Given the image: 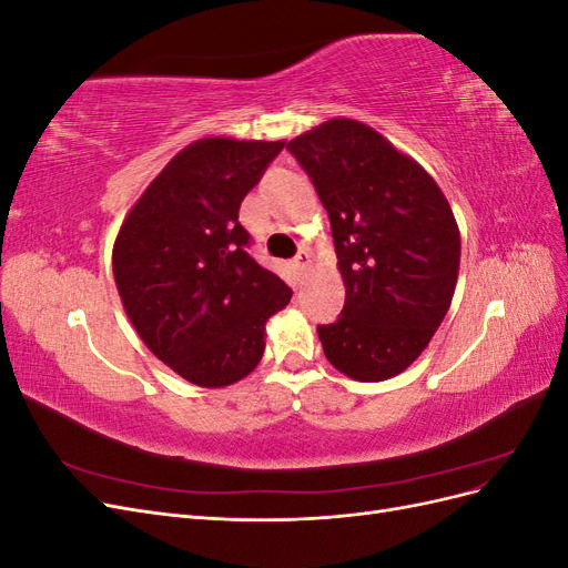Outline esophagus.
Wrapping results in <instances>:
<instances>
[{"label":"esophagus","mask_w":568,"mask_h":568,"mask_svg":"<svg viewBox=\"0 0 568 568\" xmlns=\"http://www.w3.org/2000/svg\"><path fill=\"white\" fill-rule=\"evenodd\" d=\"M311 263H313V257H311V253H307V251H301V253L294 257V265H296L298 272H305L307 267H311Z\"/></svg>","instance_id":"esophagus-1"}]
</instances>
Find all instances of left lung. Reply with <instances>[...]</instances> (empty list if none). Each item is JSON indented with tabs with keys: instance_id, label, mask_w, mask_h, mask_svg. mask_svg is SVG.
<instances>
[{
	"instance_id": "1",
	"label": "left lung",
	"mask_w": 568,
	"mask_h": 568,
	"mask_svg": "<svg viewBox=\"0 0 568 568\" xmlns=\"http://www.w3.org/2000/svg\"><path fill=\"white\" fill-rule=\"evenodd\" d=\"M329 213L346 303L317 334L329 363L355 382L407 369L448 313L459 230L426 170L365 123L332 118L291 140Z\"/></svg>"
}]
</instances>
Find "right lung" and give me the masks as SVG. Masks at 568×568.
I'll return each instance as SVG.
<instances>
[{"instance_id": "1", "label": "right lung", "mask_w": 568, "mask_h": 568, "mask_svg": "<svg viewBox=\"0 0 568 568\" xmlns=\"http://www.w3.org/2000/svg\"><path fill=\"white\" fill-rule=\"evenodd\" d=\"M284 142L205 136L182 149L132 205L113 244L125 313L161 363L203 388L255 369L265 322L291 301L257 265L239 205Z\"/></svg>"}]
</instances>
